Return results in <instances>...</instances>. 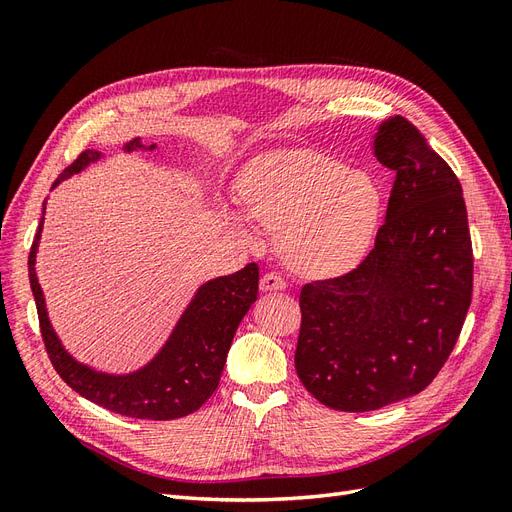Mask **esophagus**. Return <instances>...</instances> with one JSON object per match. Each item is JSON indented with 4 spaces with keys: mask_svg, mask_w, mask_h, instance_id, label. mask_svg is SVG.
Wrapping results in <instances>:
<instances>
[{
    "mask_svg": "<svg viewBox=\"0 0 512 512\" xmlns=\"http://www.w3.org/2000/svg\"><path fill=\"white\" fill-rule=\"evenodd\" d=\"M284 288H286V282H284L282 275H277V273H273V271L262 275V280H260V290H262V292L284 290Z\"/></svg>",
    "mask_w": 512,
    "mask_h": 512,
    "instance_id": "1",
    "label": "esophagus"
}]
</instances>
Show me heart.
I'll return each mask as SVG.
<instances>
[{
  "instance_id": "b5f03b06",
  "label": "heart",
  "mask_w": 512,
  "mask_h": 512,
  "mask_svg": "<svg viewBox=\"0 0 512 512\" xmlns=\"http://www.w3.org/2000/svg\"><path fill=\"white\" fill-rule=\"evenodd\" d=\"M239 192L248 218L280 235L286 262L307 277L352 269L374 241L382 209L374 177L303 149L252 162ZM226 224L235 235L252 239L243 213L228 211Z\"/></svg>"
}]
</instances>
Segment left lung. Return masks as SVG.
Segmentation results:
<instances>
[{
    "mask_svg": "<svg viewBox=\"0 0 512 512\" xmlns=\"http://www.w3.org/2000/svg\"><path fill=\"white\" fill-rule=\"evenodd\" d=\"M374 153L395 170L386 220L359 267L301 288L294 367L320 404L369 412L421 393L451 356L472 301V241L457 175L404 117Z\"/></svg>",
    "mask_w": 512,
    "mask_h": 512,
    "instance_id": "8db88e82",
    "label": "left lung"
}]
</instances>
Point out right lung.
Here are the masks:
<instances>
[{
  "label": "right lung",
  "instance_id": "right-lung-1",
  "mask_svg": "<svg viewBox=\"0 0 512 512\" xmlns=\"http://www.w3.org/2000/svg\"><path fill=\"white\" fill-rule=\"evenodd\" d=\"M141 147V138H134L123 149L134 151ZM153 147L156 145H149V149ZM96 160H100V151L85 149L68 168H64L53 188L66 177L81 173L85 166ZM42 222L44 218L40 220L27 260L29 284H32L36 299L44 348L61 380L85 399L121 416L170 421V418L196 412L218 389L232 337H235L247 309L258 297L256 262H250L237 273L215 277L200 286L164 348L143 369L126 376L102 374V371L72 359L61 346L49 316H46L44 294L34 269Z\"/></svg>",
  "mask_w": 512,
  "mask_h": 512
}]
</instances>
